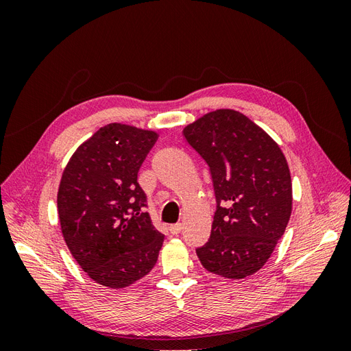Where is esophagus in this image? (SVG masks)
<instances>
[{"mask_svg": "<svg viewBox=\"0 0 351 351\" xmlns=\"http://www.w3.org/2000/svg\"><path fill=\"white\" fill-rule=\"evenodd\" d=\"M182 224H174V226H171L169 227V231H171V234L173 236H177V234H180V232H182Z\"/></svg>", "mask_w": 351, "mask_h": 351, "instance_id": "1", "label": "esophagus"}]
</instances>
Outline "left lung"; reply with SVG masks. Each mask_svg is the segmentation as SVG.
Instances as JSON below:
<instances>
[{
    "label": "left lung",
    "mask_w": 351,
    "mask_h": 351,
    "mask_svg": "<svg viewBox=\"0 0 351 351\" xmlns=\"http://www.w3.org/2000/svg\"><path fill=\"white\" fill-rule=\"evenodd\" d=\"M183 134L208 164L217 199L210 237L197 258L212 274L246 278L267 263L289 224L287 159L267 132L234 110L208 112Z\"/></svg>",
    "instance_id": "8db88e82"
}]
</instances>
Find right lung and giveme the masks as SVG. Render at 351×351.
Wrapping results in <instances>:
<instances>
[{"label": "right lung", "instance_id": "add662e5", "mask_svg": "<svg viewBox=\"0 0 351 351\" xmlns=\"http://www.w3.org/2000/svg\"><path fill=\"white\" fill-rule=\"evenodd\" d=\"M158 139L152 130L111 123L73 154L57 195L62 237L89 277L124 289L151 272L164 234L146 212L137 173Z\"/></svg>", "mask_w": 351, "mask_h": 351}]
</instances>
